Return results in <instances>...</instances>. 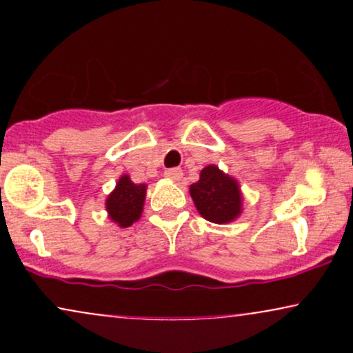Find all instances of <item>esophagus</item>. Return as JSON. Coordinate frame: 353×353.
Instances as JSON below:
<instances>
[{
    "mask_svg": "<svg viewBox=\"0 0 353 353\" xmlns=\"http://www.w3.org/2000/svg\"><path fill=\"white\" fill-rule=\"evenodd\" d=\"M164 176L168 177V179L179 181L181 177H182V169H181V168H172V169H168V171L164 172Z\"/></svg>",
    "mask_w": 353,
    "mask_h": 353,
    "instance_id": "esophagus-1",
    "label": "esophagus"
}]
</instances>
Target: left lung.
I'll list each match as a JSON object with an SVG mask.
<instances>
[{
  "instance_id": "left-lung-1",
  "label": "left lung",
  "mask_w": 353,
  "mask_h": 353,
  "mask_svg": "<svg viewBox=\"0 0 353 353\" xmlns=\"http://www.w3.org/2000/svg\"><path fill=\"white\" fill-rule=\"evenodd\" d=\"M190 197L204 219L216 224L234 221L241 214V192L232 177L208 165L201 171V179L190 185Z\"/></svg>"
}]
</instances>
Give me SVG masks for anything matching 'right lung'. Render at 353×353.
<instances>
[{
    "instance_id": "obj_1",
    "label": "right lung",
    "mask_w": 353,
    "mask_h": 353,
    "mask_svg": "<svg viewBox=\"0 0 353 353\" xmlns=\"http://www.w3.org/2000/svg\"><path fill=\"white\" fill-rule=\"evenodd\" d=\"M144 199L145 185L134 184L128 176H123L106 201L109 217L121 228H129L141 217Z\"/></svg>"
}]
</instances>
